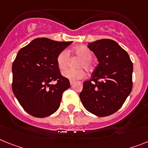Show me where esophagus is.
Here are the masks:
<instances>
[{"mask_svg": "<svg viewBox=\"0 0 148 148\" xmlns=\"http://www.w3.org/2000/svg\"><path fill=\"white\" fill-rule=\"evenodd\" d=\"M70 84H71V86H73V84H74V81H70Z\"/></svg>", "mask_w": 148, "mask_h": 148, "instance_id": "34e87169", "label": "esophagus"}]
</instances>
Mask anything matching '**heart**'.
<instances>
[{
  "label": "heart",
  "mask_w": 148,
  "mask_h": 148,
  "mask_svg": "<svg viewBox=\"0 0 148 148\" xmlns=\"http://www.w3.org/2000/svg\"><path fill=\"white\" fill-rule=\"evenodd\" d=\"M74 53L75 55L81 58L79 63H78V67L80 68H84L86 70H89L92 68V53L91 51L88 49L87 47L84 46H80L77 47L74 49ZM68 53L67 51L63 50L59 53L57 56L56 62L57 65L59 67L60 70H63L66 68L68 63ZM62 74L64 77L67 78L71 81H76L77 80H80L84 78L85 76V71L83 68H78V69H66L62 72Z\"/></svg>",
  "instance_id": "obj_1"
}]
</instances>
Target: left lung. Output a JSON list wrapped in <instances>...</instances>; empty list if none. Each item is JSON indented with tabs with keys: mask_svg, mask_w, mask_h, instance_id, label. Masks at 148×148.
Here are the masks:
<instances>
[{
	"mask_svg": "<svg viewBox=\"0 0 148 148\" xmlns=\"http://www.w3.org/2000/svg\"><path fill=\"white\" fill-rule=\"evenodd\" d=\"M88 47L99 64L91 80L84 82L81 102L89 112L98 116L111 115L119 110L132 89L133 64L126 51L116 41L101 39Z\"/></svg>",
	"mask_w": 148,
	"mask_h": 148,
	"instance_id": "obj_1",
	"label": "left lung"
}]
</instances>
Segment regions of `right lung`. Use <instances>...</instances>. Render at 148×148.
<instances>
[{"label": "right lung", "instance_id": "1", "mask_svg": "<svg viewBox=\"0 0 148 148\" xmlns=\"http://www.w3.org/2000/svg\"><path fill=\"white\" fill-rule=\"evenodd\" d=\"M71 43L36 38L17 53L12 66V89L21 106L32 116L46 117L59 109L70 82L61 74L56 58ZM52 81L57 84H50Z\"/></svg>", "mask_w": 148, "mask_h": 148}]
</instances>
